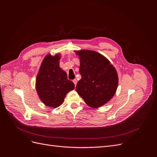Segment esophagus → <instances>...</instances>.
I'll return each mask as SVG.
<instances>
[{
    "label": "esophagus",
    "instance_id": "1",
    "mask_svg": "<svg viewBox=\"0 0 157 157\" xmlns=\"http://www.w3.org/2000/svg\"><path fill=\"white\" fill-rule=\"evenodd\" d=\"M72 81H73V83H74V85H75V86H76V84H77V82H78L77 79H74V80H73Z\"/></svg>",
    "mask_w": 157,
    "mask_h": 157
}]
</instances>
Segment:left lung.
Here are the masks:
<instances>
[{"label": "left lung", "instance_id": "1", "mask_svg": "<svg viewBox=\"0 0 157 157\" xmlns=\"http://www.w3.org/2000/svg\"><path fill=\"white\" fill-rule=\"evenodd\" d=\"M80 59L81 79L76 88L85 102L92 108H98L109 101L118 83L116 69L101 54L91 50L76 53Z\"/></svg>", "mask_w": 157, "mask_h": 157}]
</instances>
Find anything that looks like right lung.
<instances>
[{
    "mask_svg": "<svg viewBox=\"0 0 157 157\" xmlns=\"http://www.w3.org/2000/svg\"><path fill=\"white\" fill-rule=\"evenodd\" d=\"M60 57L47 55L41 63L36 78V90L46 105L57 108L69 92L74 88L73 82L67 79L66 72L59 67Z\"/></svg>",
    "mask_w": 157,
    "mask_h": 157,
    "instance_id": "obj_1",
    "label": "right lung"
}]
</instances>
